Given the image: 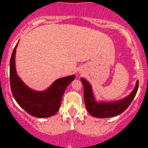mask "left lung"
<instances>
[{
	"label": "left lung",
	"mask_w": 148,
	"mask_h": 148,
	"mask_svg": "<svg viewBox=\"0 0 148 148\" xmlns=\"http://www.w3.org/2000/svg\"><path fill=\"white\" fill-rule=\"evenodd\" d=\"M81 81L84 86V98L86 110L91 115L98 118L115 117L123 112L133 100L138 89V81H137L133 90L126 97L113 102H98L95 99L90 83L84 78H81Z\"/></svg>",
	"instance_id": "left-lung-1"
}]
</instances>
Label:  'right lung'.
<instances>
[{
	"instance_id": "right-lung-1",
	"label": "right lung",
	"mask_w": 148,
	"mask_h": 148,
	"mask_svg": "<svg viewBox=\"0 0 148 148\" xmlns=\"http://www.w3.org/2000/svg\"><path fill=\"white\" fill-rule=\"evenodd\" d=\"M15 46L10 61V82L13 96L18 104L29 114L38 118L53 116L60 108L62 97L67 86L75 79V75L58 79L44 91H36L25 84L18 76L16 69Z\"/></svg>"
}]
</instances>
